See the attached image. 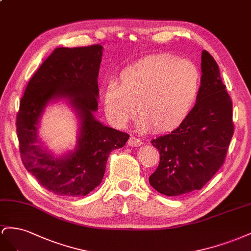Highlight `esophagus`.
Segmentation results:
<instances>
[{"instance_id":"obj_1","label":"esophagus","mask_w":251,"mask_h":251,"mask_svg":"<svg viewBox=\"0 0 251 251\" xmlns=\"http://www.w3.org/2000/svg\"><path fill=\"white\" fill-rule=\"evenodd\" d=\"M143 144V142L141 139L135 138V137H130L129 140H128V145L131 147H139Z\"/></svg>"}]
</instances>
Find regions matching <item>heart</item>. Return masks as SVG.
<instances>
[{"label": "heart", "instance_id": "obj_1", "mask_svg": "<svg viewBox=\"0 0 251 251\" xmlns=\"http://www.w3.org/2000/svg\"><path fill=\"white\" fill-rule=\"evenodd\" d=\"M201 75L192 62L168 55L143 59L121 71L116 83L104 91L106 117L125 126L137 107L139 127L168 131L189 116L199 96Z\"/></svg>", "mask_w": 251, "mask_h": 251}]
</instances>
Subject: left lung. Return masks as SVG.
Here are the masks:
<instances>
[{"label":"left lung","mask_w":251,"mask_h":251,"mask_svg":"<svg viewBox=\"0 0 251 251\" xmlns=\"http://www.w3.org/2000/svg\"><path fill=\"white\" fill-rule=\"evenodd\" d=\"M201 60V86L189 116L173 132L151 141L160 164L149 183L168 197L201 189L223 165L233 135L232 102L218 64L206 50Z\"/></svg>","instance_id":"8db88e82"}]
</instances>
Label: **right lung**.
<instances>
[{"label": "right lung", "instance_id": "obj_1", "mask_svg": "<svg viewBox=\"0 0 251 251\" xmlns=\"http://www.w3.org/2000/svg\"><path fill=\"white\" fill-rule=\"evenodd\" d=\"M103 49L101 45L54 49L31 77L20 102L21 159L43 187L58 196L82 197L98 187L109 153L129 139V134L103 125L94 116ZM61 99L76 113L78 137L75 150L54 156L38 139V128L46 107Z\"/></svg>", "mask_w": 251, "mask_h": 251}]
</instances>
